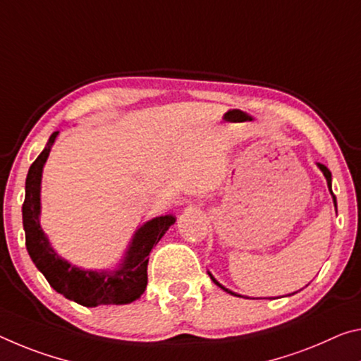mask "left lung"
I'll return each instance as SVG.
<instances>
[{"label":"left lung","mask_w":361,"mask_h":361,"mask_svg":"<svg viewBox=\"0 0 361 361\" xmlns=\"http://www.w3.org/2000/svg\"><path fill=\"white\" fill-rule=\"evenodd\" d=\"M318 167H319V170H322L323 171V175L326 176V181H328V188H329V191H331V171L328 170V167H324V165L323 164H318ZM331 194H333V191H331ZM333 201H334V207H336V210H337V202H336V196H334V194H333ZM210 274V273H209ZM210 278H212V281H214L216 286H219V288H221L223 290H226V293L228 294H234V293H231V290H228L226 288H223V286L219 283V281H216V279L214 278V276H212V274H210ZM234 295H236V294H234ZM290 295V294H289Z\"/></svg>","instance_id":"8db88e82"}]
</instances>
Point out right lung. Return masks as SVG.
Here are the masks:
<instances>
[{"mask_svg": "<svg viewBox=\"0 0 361 361\" xmlns=\"http://www.w3.org/2000/svg\"><path fill=\"white\" fill-rule=\"evenodd\" d=\"M59 131L49 136L43 152L30 165L25 180V201L22 205V220L25 230V245L35 267L44 274L51 288L83 307L122 305L140 299L147 284L149 252L170 225L173 215L157 216L136 231L122 267L116 271H83L62 260L48 243L39 226V183L43 165Z\"/></svg>", "mask_w": 361, "mask_h": 361, "instance_id": "add662e5", "label": "right lung"}]
</instances>
